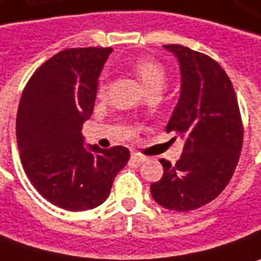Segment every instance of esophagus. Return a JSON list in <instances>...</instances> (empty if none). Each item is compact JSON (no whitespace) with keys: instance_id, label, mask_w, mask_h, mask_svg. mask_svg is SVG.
Returning a JSON list of instances; mask_svg holds the SVG:
<instances>
[{"instance_id":"obj_1","label":"esophagus","mask_w":261,"mask_h":261,"mask_svg":"<svg viewBox=\"0 0 261 261\" xmlns=\"http://www.w3.org/2000/svg\"><path fill=\"white\" fill-rule=\"evenodd\" d=\"M131 160H133L134 162H137V164H143V162L145 161L147 158H145V156H143V155H140V154H136V152H134V154L131 155Z\"/></svg>"}]
</instances>
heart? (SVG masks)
<instances>
[{"label":"heart","instance_id":"heart-1","mask_svg":"<svg viewBox=\"0 0 261 261\" xmlns=\"http://www.w3.org/2000/svg\"><path fill=\"white\" fill-rule=\"evenodd\" d=\"M133 70L138 76V79L143 82L147 90L152 89H162L167 82V72L161 63L152 61L149 58H140L133 63ZM100 96L106 94V85H101L99 89Z\"/></svg>","mask_w":261,"mask_h":261}]
</instances>
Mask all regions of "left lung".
<instances>
[{
	"label": "left lung",
	"mask_w": 261,
	"mask_h": 261,
	"mask_svg": "<svg viewBox=\"0 0 261 261\" xmlns=\"http://www.w3.org/2000/svg\"><path fill=\"white\" fill-rule=\"evenodd\" d=\"M181 70V94L167 124L185 141L172 165L161 160L164 175L149 189L158 205L187 212L213 200L238 165L243 125L236 93L218 62L182 45H164Z\"/></svg>",
	"instance_id": "left-lung-1"
}]
</instances>
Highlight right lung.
I'll return each mask as SVG.
<instances>
[{
  "label": "right lung",
  "mask_w": 261,
  "mask_h": 261,
  "mask_svg": "<svg viewBox=\"0 0 261 261\" xmlns=\"http://www.w3.org/2000/svg\"><path fill=\"white\" fill-rule=\"evenodd\" d=\"M112 52L73 48L56 54L32 74L18 107L16 143L29 181L50 203L72 212L101 205L130 158L121 145H85L82 134Z\"/></svg>",
  "instance_id": "right-lung-1"
}]
</instances>
